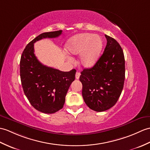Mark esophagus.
Instances as JSON below:
<instances>
[{"label":"esophagus","mask_w":150,"mask_h":150,"mask_svg":"<svg viewBox=\"0 0 150 150\" xmlns=\"http://www.w3.org/2000/svg\"><path fill=\"white\" fill-rule=\"evenodd\" d=\"M80 75H81V74H80L79 72H76V74H75V78L76 79H79V77H80Z\"/></svg>","instance_id":"1"}]
</instances>
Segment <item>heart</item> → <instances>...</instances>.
Segmentation results:
<instances>
[{"label":"heart","mask_w":150,"mask_h":150,"mask_svg":"<svg viewBox=\"0 0 150 150\" xmlns=\"http://www.w3.org/2000/svg\"><path fill=\"white\" fill-rule=\"evenodd\" d=\"M102 48V41L97 35L80 34L71 38L66 44V50L70 55H79L82 67L91 68L98 61Z\"/></svg>","instance_id":"b5f03b06"}]
</instances>
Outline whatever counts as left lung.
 Returning a JSON list of instances; mask_svg holds the SVG:
<instances>
[{
  "instance_id": "1",
  "label": "left lung",
  "mask_w": 150,
  "mask_h": 150,
  "mask_svg": "<svg viewBox=\"0 0 150 150\" xmlns=\"http://www.w3.org/2000/svg\"><path fill=\"white\" fill-rule=\"evenodd\" d=\"M103 54L91 68L80 76L82 96L90 109L102 112L113 107L119 99L125 78L123 51L117 41L107 35Z\"/></svg>"
}]
</instances>
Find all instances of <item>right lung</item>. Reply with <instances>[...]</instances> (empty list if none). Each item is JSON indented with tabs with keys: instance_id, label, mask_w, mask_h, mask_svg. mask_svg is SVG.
<instances>
[{
	"instance_id": "add662e5",
	"label": "right lung",
	"mask_w": 150,
	"mask_h": 150,
	"mask_svg": "<svg viewBox=\"0 0 150 150\" xmlns=\"http://www.w3.org/2000/svg\"><path fill=\"white\" fill-rule=\"evenodd\" d=\"M59 30L40 34L27 44L20 62V73L23 92L32 106L40 112L53 114L61 109L76 70L62 71L45 66L34 54V43L43 38H57Z\"/></svg>"
}]
</instances>
